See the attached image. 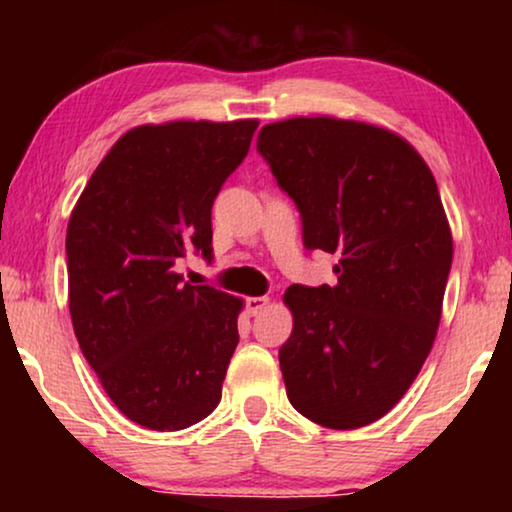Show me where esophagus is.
Wrapping results in <instances>:
<instances>
[{"label": "esophagus", "instance_id": "obj_1", "mask_svg": "<svg viewBox=\"0 0 512 512\" xmlns=\"http://www.w3.org/2000/svg\"><path fill=\"white\" fill-rule=\"evenodd\" d=\"M268 305H270L268 296H249L247 298V312L251 314V317H256V314L263 312Z\"/></svg>", "mask_w": 512, "mask_h": 512}]
</instances>
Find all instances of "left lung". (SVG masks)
<instances>
[{"mask_svg":"<svg viewBox=\"0 0 512 512\" xmlns=\"http://www.w3.org/2000/svg\"><path fill=\"white\" fill-rule=\"evenodd\" d=\"M256 146L300 209L305 247L338 254V284L284 293L286 396L326 429H361L401 401L436 340L452 265L436 179L401 135L352 118L268 123Z\"/></svg>","mask_w":512,"mask_h":512,"instance_id":"1","label":"left lung"}]
</instances>
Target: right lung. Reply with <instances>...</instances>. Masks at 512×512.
Listing matches in <instances>:
<instances>
[{"mask_svg":"<svg viewBox=\"0 0 512 512\" xmlns=\"http://www.w3.org/2000/svg\"><path fill=\"white\" fill-rule=\"evenodd\" d=\"M256 118L146 123L111 146L67 226L79 347L130 422L179 431L221 401L244 300L174 272L212 254V205L247 156Z\"/></svg>","mask_w":512,"mask_h":512,"instance_id":"add662e5","label":"right lung"}]
</instances>
